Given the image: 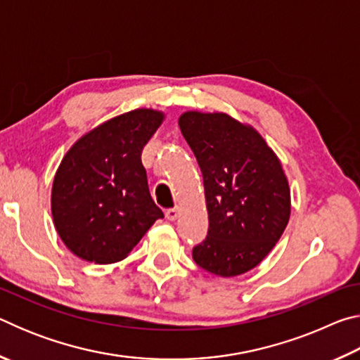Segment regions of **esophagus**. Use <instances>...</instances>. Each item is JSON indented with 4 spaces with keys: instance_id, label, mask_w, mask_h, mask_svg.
I'll list each match as a JSON object with an SVG mask.
<instances>
[{
    "instance_id": "34e87169",
    "label": "esophagus",
    "mask_w": 360,
    "mask_h": 360,
    "mask_svg": "<svg viewBox=\"0 0 360 360\" xmlns=\"http://www.w3.org/2000/svg\"><path fill=\"white\" fill-rule=\"evenodd\" d=\"M179 206H174V208L172 210H167V217L169 219V221H174V219H178L179 216Z\"/></svg>"
}]
</instances>
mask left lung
<instances>
[{
	"label": "left lung",
	"mask_w": 360,
	"mask_h": 360,
	"mask_svg": "<svg viewBox=\"0 0 360 360\" xmlns=\"http://www.w3.org/2000/svg\"><path fill=\"white\" fill-rule=\"evenodd\" d=\"M178 124L202 169L210 221L192 257L212 275H243L270 254L289 222L281 160L252 125L227 112L186 111Z\"/></svg>",
	"instance_id": "left-lung-1"
}]
</instances>
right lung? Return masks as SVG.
Listing matches in <instances>:
<instances>
[{
	"label": "right lung",
	"instance_id": "obj_1",
	"mask_svg": "<svg viewBox=\"0 0 360 360\" xmlns=\"http://www.w3.org/2000/svg\"><path fill=\"white\" fill-rule=\"evenodd\" d=\"M165 112L138 108L71 146L53 176V225L70 251L94 264L124 260L162 210L150 198L141 150Z\"/></svg>",
	"mask_w": 360,
	"mask_h": 360
}]
</instances>
